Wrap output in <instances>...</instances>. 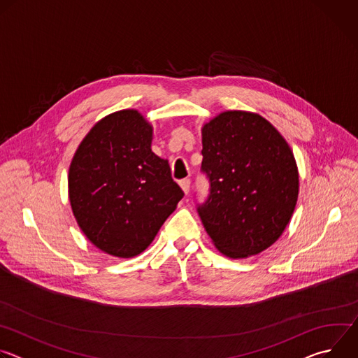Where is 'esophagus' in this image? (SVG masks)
<instances>
[{"label":"esophagus","instance_id":"obj_1","mask_svg":"<svg viewBox=\"0 0 358 358\" xmlns=\"http://www.w3.org/2000/svg\"><path fill=\"white\" fill-rule=\"evenodd\" d=\"M189 184H191V181L188 178H184V180L180 181V187H181V189L184 191L185 195L189 192Z\"/></svg>","mask_w":358,"mask_h":358}]
</instances>
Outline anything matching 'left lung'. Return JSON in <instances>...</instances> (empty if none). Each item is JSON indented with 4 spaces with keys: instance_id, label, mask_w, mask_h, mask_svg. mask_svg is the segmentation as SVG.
<instances>
[{
    "instance_id": "left-lung-1",
    "label": "left lung",
    "mask_w": 358,
    "mask_h": 358,
    "mask_svg": "<svg viewBox=\"0 0 358 358\" xmlns=\"http://www.w3.org/2000/svg\"><path fill=\"white\" fill-rule=\"evenodd\" d=\"M202 170L211 181L198 207L214 246L245 259L272 246L292 220L299 196L293 151L264 116L225 110L201 127Z\"/></svg>"
}]
</instances>
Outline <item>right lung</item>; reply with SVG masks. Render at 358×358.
Here are the masks:
<instances>
[{
    "mask_svg": "<svg viewBox=\"0 0 358 358\" xmlns=\"http://www.w3.org/2000/svg\"><path fill=\"white\" fill-rule=\"evenodd\" d=\"M152 137L138 110L113 112L87 131L69 166L73 217L92 245L115 258L144 252L184 195L169 160L151 151Z\"/></svg>",
    "mask_w": 358,
    "mask_h": 358,
    "instance_id": "obj_1",
    "label": "right lung"
}]
</instances>
